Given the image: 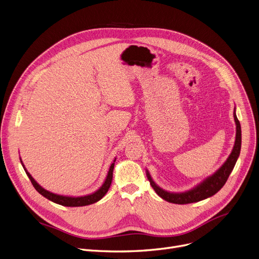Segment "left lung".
<instances>
[{"mask_svg":"<svg viewBox=\"0 0 259 259\" xmlns=\"http://www.w3.org/2000/svg\"><path fill=\"white\" fill-rule=\"evenodd\" d=\"M234 120H235V123H236L235 144H234L232 153L227 159V161L221 165V167L218 170H216L212 176L205 178L201 183H199L198 186H196L192 190L183 192V193L166 192L157 186V184L153 181L150 173L146 169L147 179H149L152 188L155 190L158 196H160L162 199L170 203L187 204V203L198 202L200 200L208 198V197L215 195L221 188H223L225 186V183L227 182L231 171L233 170L234 166H235V163L239 157L240 149H241V127L235 113V108H234Z\"/></svg>","mask_w":259,"mask_h":259,"instance_id":"left-lung-1","label":"left lung"}]
</instances>
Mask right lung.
<instances>
[{
	"label": "right lung",
	"instance_id": "add662e5",
	"mask_svg": "<svg viewBox=\"0 0 259 259\" xmlns=\"http://www.w3.org/2000/svg\"><path fill=\"white\" fill-rule=\"evenodd\" d=\"M21 160V158H20ZM115 161L116 159L114 160V162L110 164V167L108 169V173L106 176V179L104 180L103 184L101 186V188L99 190H97L95 193L90 194V195H86V196H81V197H70V196H63V195H58V194H54L52 192H49L45 189H43L40 184L36 182L32 176L28 173L27 169L25 168V165L23 164L22 160H21V163L23 165L24 170L26 171V174L28 176V178L30 179L32 186L34 187V189L38 191L42 196H44L45 198H47L48 200H51L55 203L61 204V205H64V206H84V205H89V204H93L97 201H99L102 197L107 193L110 184H112V180H113V170H114V166H115Z\"/></svg>",
	"mask_w": 259,
	"mask_h": 259
}]
</instances>
